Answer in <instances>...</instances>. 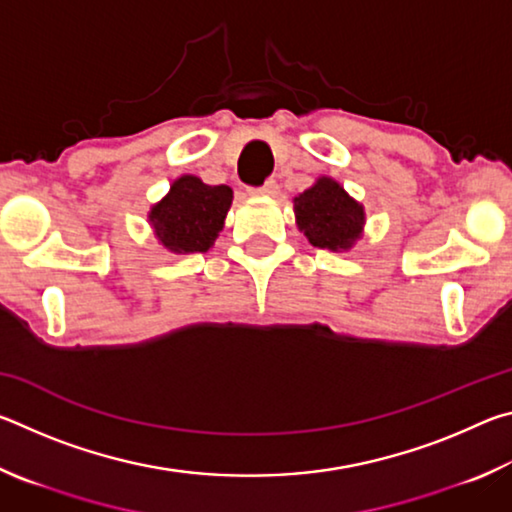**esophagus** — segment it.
I'll return each instance as SVG.
<instances>
[{
	"mask_svg": "<svg viewBox=\"0 0 512 512\" xmlns=\"http://www.w3.org/2000/svg\"><path fill=\"white\" fill-rule=\"evenodd\" d=\"M253 194H259V196H277V194H280V187H277L275 180H266V185L259 187V189H253Z\"/></svg>",
	"mask_w": 512,
	"mask_h": 512,
	"instance_id": "1",
	"label": "esophagus"
}]
</instances>
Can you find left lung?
<instances>
[{
	"mask_svg": "<svg viewBox=\"0 0 512 512\" xmlns=\"http://www.w3.org/2000/svg\"><path fill=\"white\" fill-rule=\"evenodd\" d=\"M293 212L298 230L316 248L348 253L363 237L366 210L329 176L316 178L314 185L293 198Z\"/></svg>",
	"mask_w": 512,
	"mask_h": 512,
	"instance_id": "8db88e82",
	"label": "left lung"
}]
</instances>
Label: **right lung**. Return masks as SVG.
Segmentation results:
<instances>
[{"mask_svg": "<svg viewBox=\"0 0 512 512\" xmlns=\"http://www.w3.org/2000/svg\"><path fill=\"white\" fill-rule=\"evenodd\" d=\"M230 205L228 185H205L185 173L173 180L167 196L151 205L149 225L158 244L173 255L207 253L223 230Z\"/></svg>", "mask_w": 512, "mask_h": 512, "instance_id": "right-lung-1", "label": "right lung"}]
</instances>
